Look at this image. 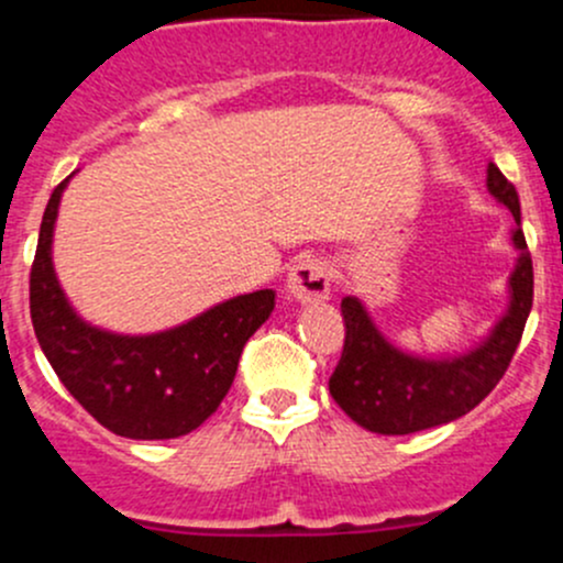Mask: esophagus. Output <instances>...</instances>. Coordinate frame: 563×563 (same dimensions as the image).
I'll return each instance as SVG.
<instances>
[{
  "instance_id": "esophagus-1",
  "label": "esophagus",
  "mask_w": 563,
  "mask_h": 563,
  "mask_svg": "<svg viewBox=\"0 0 563 563\" xmlns=\"http://www.w3.org/2000/svg\"><path fill=\"white\" fill-rule=\"evenodd\" d=\"M329 286H332V275H329L327 261L313 258V255L299 258L286 280L288 294L299 302H323L329 297Z\"/></svg>"
}]
</instances>
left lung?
<instances>
[{
  "label": "left lung",
  "instance_id": "obj_1",
  "mask_svg": "<svg viewBox=\"0 0 563 563\" xmlns=\"http://www.w3.org/2000/svg\"><path fill=\"white\" fill-rule=\"evenodd\" d=\"M487 190L512 212L518 223L512 242L520 255L509 277V310L485 343L468 354L422 360L395 349L378 332L360 299L345 297L340 302L345 343L329 378V395L371 433L408 435L463 417L496 389L518 351L533 302L531 253L520 229L518 190L498 172L496 163L487 166Z\"/></svg>",
  "mask_w": 563,
  "mask_h": 563
}]
</instances>
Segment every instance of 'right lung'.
<instances>
[{
    "label": "right lung",
    "instance_id": "add662e5",
    "mask_svg": "<svg viewBox=\"0 0 563 563\" xmlns=\"http://www.w3.org/2000/svg\"><path fill=\"white\" fill-rule=\"evenodd\" d=\"M43 212L30 275L37 343L67 391L111 433L124 439H176L207 422L234 384L242 349L275 310V291L242 294L181 327L157 334H113L89 327L67 302L51 264L59 198Z\"/></svg>",
    "mask_w": 563,
    "mask_h": 563
}]
</instances>
